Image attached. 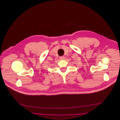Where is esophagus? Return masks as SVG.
<instances>
[{"instance_id": "1", "label": "esophagus", "mask_w": 120, "mask_h": 120, "mask_svg": "<svg viewBox=\"0 0 120 120\" xmlns=\"http://www.w3.org/2000/svg\"><path fill=\"white\" fill-rule=\"evenodd\" d=\"M59 58H60V59H64L65 57H64V56H61V57H59Z\"/></svg>"}]
</instances>
